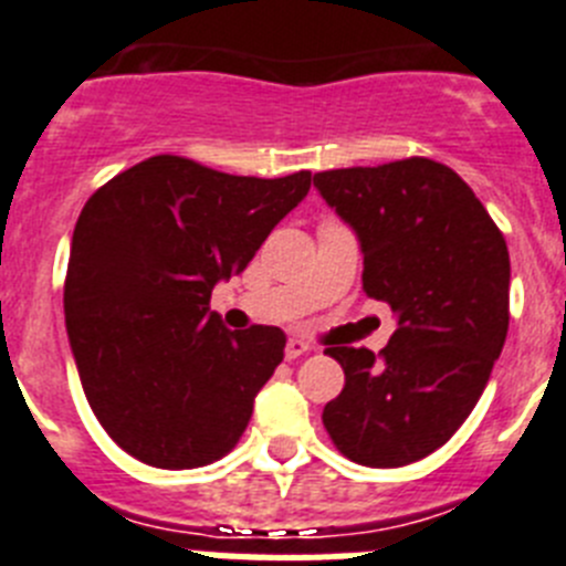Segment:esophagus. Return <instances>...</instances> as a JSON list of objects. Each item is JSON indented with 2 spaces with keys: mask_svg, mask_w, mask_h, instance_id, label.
Here are the masks:
<instances>
[{
  "mask_svg": "<svg viewBox=\"0 0 566 566\" xmlns=\"http://www.w3.org/2000/svg\"><path fill=\"white\" fill-rule=\"evenodd\" d=\"M307 350H311V344L302 342V338H290L287 347H284V356H287V358H298V356H304V353H307Z\"/></svg>",
  "mask_w": 566,
  "mask_h": 566,
  "instance_id": "1",
  "label": "esophagus"
}]
</instances>
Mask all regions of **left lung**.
<instances>
[{
  "label": "left lung",
  "instance_id": "8db88e82",
  "mask_svg": "<svg viewBox=\"0 0 566 566\" xmlns=\"http://www.w3.org/2000/svg\"><path fill=\"white\" fill-rule=\"evenodd\" d=\"M356 233L367 296L396 333L381 353L327 347L344 390L322 421L356 464L405 467L439 450L473 412L510 324V253L475 193L432 159L313 176Z\"/></svg>",
  "mask_w": 566,
  "mask_h": 566
}]
</instances>
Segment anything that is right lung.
<instances>
[{
    "label": "right lung",
    "instance_id": "right-lung-1",
    "mask_svg": "<svg viewBox=\"0 0 566 566\" xmlns=\"http://www.w3.org/2000/svg\"><path fill=\"white\" fill-rule=\"evenodd\" d=\"M307 190V170L255 179L150 156L87 199L67 262V338L87 405L125 453L190 470L233 450L287 338L268 324L228 331L210 293Z\"/></svg>",
    "mask_w": 566,
    "mask_h": 566
}]
</instances>
